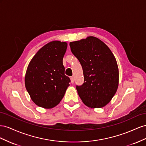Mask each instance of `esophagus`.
Listing matches in <instances>:
<instances>
[{
    "mask_svg": "<svg viewBox=\"0 0 146 146\" xmlns=\"http://www.w3.org/2000/svg\"><path fill=\"white\" fill-rule=\"evenodd\" d=\"M70 80H71V83H72V84H73V82H74V78L73 77H70Z\"/></svg>",
    "mask_w": 146,
    "mask_h": 146,
    "instance_id": "esophagus-1",
    "label": "esophagus"
}]
</instances>
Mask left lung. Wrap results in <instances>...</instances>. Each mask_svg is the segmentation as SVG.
I'll use <instances>...</instances> for the list:
<instances>
[{"label":"left lung","mask_w":146,"mask_h":146,"mask_svg":"<svg viewBox=\"0 0 146 146\" xmlns=\"http://www.w3.org/2000/svg\"><path fill=\"white\" fill-rule=\"evenodd\" d=\"M70 46L80 62L84 74V84L76 86L79 96L89 108L105 106L119 86V68L113 53L105 43L93 36L72 41Z\"/></svg>","instance_id":"8db88e82"}]
</instances>
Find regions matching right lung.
<instances>
[{
	"instance_id": "add662e5",
	"label": "right lung",
	"mask_w": 146,
	"mask_h": 146,
	"mask_svg": "<svg viewBox=\"0 0 146 146\" xmlns=\"http://www.w3.org/2000/svg\"><path fill=\"white\" fill-rule=\"evenodd\" d=\"M66 41L54 40L40 48L29 62L25 75V86L35 105L45 109L56 106L70 86L65 74L63 58Z\"/></svg>"
}]
</instances>
